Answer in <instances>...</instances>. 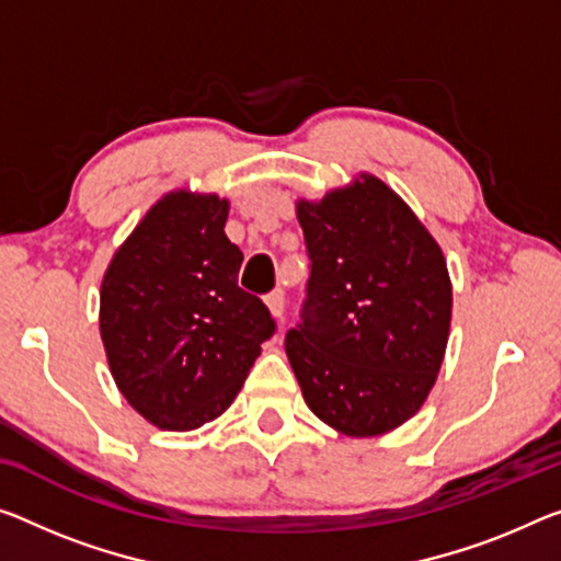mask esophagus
<instances>
[{
	"mask_svg": "<svg viewBox=\"0 0 561 561\" xmlns=\"http://www.w3.org/2000/svg\"><path fill=\"white\" fill-rule=\"evenodd\" d=\"M265 306H268V310L273 313V318H283V310H286V293H283L280 288H275L273 293H268L265 296Z\"/></svg>",
	"mask_w": 561,
	"mask_h": 561,
	"instance_id": "obj_1",
	"label": "esophagus"
}]
</instances>
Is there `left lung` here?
<instances>
[{"label": "left lung", "instance_id": "8db88e82", "mask_svg": "<svg viewBox=\"0 0 561 561\" xmlns=\"http://www.w3.org/2000/svg\"><path fill=\"white\" fill-rule=\"evenodd\" d=\"M310 275L286 353L308 409L346 436L386 434L424 407L451 325L442 248L374 175L296 203Z\"/></svg>", "mask_w": 561, "mask_h": 561}]
</instances>
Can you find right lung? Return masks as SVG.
Listing matches in <instances>:
<instances>
[{
    "mask_svg": "<svg viewBox=\"0 0 561 561\" xmlns=\"http://www.w3.org/2000/svg\"><path fill=\"white\" fill-rule=\"evenodd\" d=\"M218 195L160 197L117 248L102 278L100 335L127 403L168 431H193L236 399L271 310L238 286L243 253L226 236Z\"/></svg>",
    "mask_w": 561,
    "mask_h": 561,
    "instance_id": "add662e5",
    "label": "right lung"
}]
</instances>
